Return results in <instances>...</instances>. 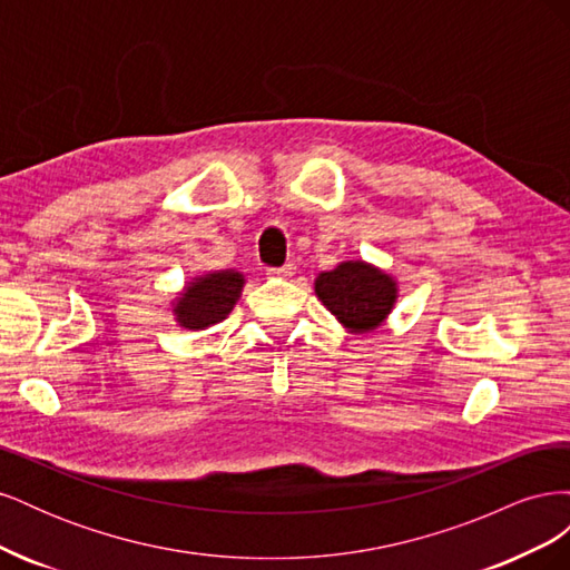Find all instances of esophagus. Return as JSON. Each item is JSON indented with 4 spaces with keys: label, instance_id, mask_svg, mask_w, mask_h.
<instances>
[{
    "label": "esophagus",
    "instance_id": "obj_1",
    "mask_svg": "<svg viewBox=\"0 0 570 570\" xmlns=\"http://www.w3.org/2000/svg\"><path fill=\"white\" fill-rule=\"evenodd\" d=\"M297 273V266L295 264H285L283 268H271L268 271V275H271V278H292V275H295Z\"/></svg>",
    "mask_w": 570,
    "mask_h": 570
}]
</instances>
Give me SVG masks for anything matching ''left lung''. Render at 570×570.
I'll list each match as a JSON object with an SVG mask.
<instances>
[{
  "instance_id": "8db88e82",
  "label": "left lung",
  "mask_w": 570,
  "mask_h": 570,
  "mask_svg": "<svg viewBox=\"0 0 570 570\" xmlns=\"http://www.w3.org/2000/svg\"><path fill=\"white\" fill-rule=\"evenodd\" d=\"M314 292L327 312L352 335L377 331L400 299V285L394 275L364 258H347L333 271L318 273Z\"/></svg>"
}]
</instances>
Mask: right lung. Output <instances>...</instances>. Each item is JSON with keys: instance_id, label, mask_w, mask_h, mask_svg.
Returning <instances> with one entry per match:
<instances>
[{"instance_id": "1", "label": "right lung", "mask_w": 570, "mask_h": 570, "mask_svg": "<svg viewBox=\"0 0 570 570\" xmlns=\"http://www.w3.org/2000/svg\"><path fill=\"white\" fill-rule=\"evenodd\" d=\"M247 278L237 268L209 271L189 278L170 302V316L183 331H206L220 321H226L243 297Z\"/></svg>"}]
</instances>
